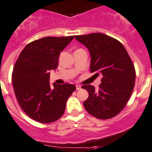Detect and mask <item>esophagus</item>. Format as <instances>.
<instances>
[{
  "label": "esophagus",
  "instance_id": "34e87169",
  "mask_svg": "<svg viewBox=\"0 0 152 152\" xmlns=\"http://www.w3.org/2000/svg\"><path fill=\"white\" fill-rule=\"evenodd\" d=\"M76 88L77 90H79V89H81V86H79V85H76Z\"/></svg>",
  "mask_w": 152,
  "mask_h": 152
}]
</instances>
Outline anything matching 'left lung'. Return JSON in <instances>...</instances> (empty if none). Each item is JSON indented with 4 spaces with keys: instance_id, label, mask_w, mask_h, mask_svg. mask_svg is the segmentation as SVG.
Masks as SVG:
<instances>
[{
    "instance_id": "obj_1",
    "label": "left lung",
    "mask_w": 152,
    "mask_h": 152,
    "mask_svg": "<svg viewBox=\"0 0 152 152\" xmlns=\"http://www.w3.org/2000/svg\"><path fill=\"white\" fill-rule=\"evenodd\" d=\"M75 38L89 50L91 72L102 75L98 91L91 85L82 86L89 94L83 103L85 109L99 119L115 117L125 107L135 85V68L127 50L118 40L104 34Z\"/></svg>"
}]
</instances>
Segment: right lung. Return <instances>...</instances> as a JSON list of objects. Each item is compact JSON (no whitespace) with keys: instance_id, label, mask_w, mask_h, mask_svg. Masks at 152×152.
I'll list each match as a JSON object with an SVG mask.
<instances>
[{"instance_id":"1","label":"right lung","mask_w":152,"mask_h":152,"mask_svg":"<svg viewBox=\"0 0 152 152\" xmlns=\"http://www.w3.org/2000/svg\"><path fill=\"white\" fill-rule=\"evenodd\" d=\"M74 36L46 37L30 42L15 64L12 81L15 97L23 111L34 121L52 123L64 113L66 103L76 90L73 84L53 87L49 84V70L58 66L61 52Z\"/></svg>"}]
</instances>
